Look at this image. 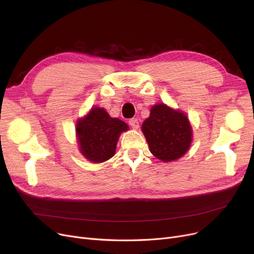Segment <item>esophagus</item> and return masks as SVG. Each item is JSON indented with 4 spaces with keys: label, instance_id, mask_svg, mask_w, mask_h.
Returning <instances> with one entry per match:
<instances>
[{
    "label": "esophagus",
    "instance_id": "obj_1",
    "mask_svg": "<svg viewBox=\"0 0 254 254\" xmlns=\"http://www.w3.org/2000/svg\"><path fill=\"white\" fill-rule=\"evenodd\" d=\"M128 125H129L132 128L137 129V128L139 127V122H138V119H137V118H130V119L128 120Z\"/></svg>",
    "mask_w": 254,
    "mask_h": 254
}]
</instances>
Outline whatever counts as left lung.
<instances>
[{
    "label": "left lung",
    "mask_w": 254,
    "mask_h": 254,
    "mask_svg": "<svg viewBox=\"0 0 254 254\" xmlns=\"http://www.w3.org/2000/svg\"><path fill=\"white\" fill-rule=\"evenodd\" d=\"M142 131L151 153L163 162H172L189 150L191 143V127L189 118L165 104L153 106L145 119Z\"/></svg>",
    "instance_id": "left-lung-1"
}]
</instances>
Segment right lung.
<instances>
[{
    "label": "right lung",
    "mask_w": 254,
    "mask_h": 254,
    "mask_svg": "<svg viewBox=\"0 0 254 254\" xmlns=\"http://www.w3.org/2000/svg\"><path fill=\"white\" fill-rule=\"evenodd\" d=\"M127 129L123 120L110 117L103 108H92L76 125L80 151L88 161L103 163L114 155L120 132Z\"/></svg>",
    "instance_id": "1"
}]
</instances>
